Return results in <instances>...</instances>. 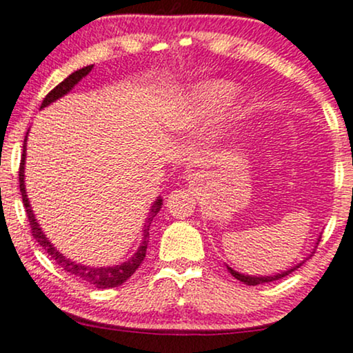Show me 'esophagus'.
I'll return each mask as SVG.
<instances>
[{
  "label": "esophagus",
  "instance_id": "esophagus-1",
  "mask_svg": "<svg viewBox=\"0 0 353 353\" xmlns=\"http://www.w3.org/2000/svg\"><path fill=\"white\" fill-rule=\"evenodd\" d=\"M185 181H188L190 185H197L203 181V176L201 172H190V174H188V176H185Z\"/></svg>",
  "mask_w": 353,
  "mask_h": 353
}]
</instances>
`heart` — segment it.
Instances as JSON below:
<instances>
[{
  "mask_svg": "<svg viewBox=\"0 0 353 353\" xmlns=\"http://www.w3.org/2000/svg\"><path fill=\"white\" fill-rule=\"evenodd\" d=\"M240 99V87L228 80H209L192 87L165 123L172 131L188 133L222 118Z\"/></svg>",
  "mask_w": 353,
  "mask_h": 353,
  "instance_id": "heart-1",
  "label": "heart"
}]
</instances>
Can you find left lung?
Returning <instances> with one entry per match:
<instances>
[{
  "mask_svg": "<svg viewBox=\"0 0 353 353\" xmlns=\"http://www.w3.org/2000/svg\"><path fill=\"white\" fill-rule=\"evenodd\" d=\"M317 241H319V240H317ZM305 260H307V258H305ZM303 263H304V260L301 261V263H298V265L291 266V268H288V270H284V271H279V273H274V274H266V276H261V274H258V276L243 274V273H239V271H235L233 268H230V266H227V270H228V273H230V274L233 276V278L239 279V281L245 283V284H248V286H256V284L271 283V281H276V279H281V278H284V276L291 274L292 271L298 270L299 266L303 265Z\"/></svg>",
  "mask_w": 353,
  "mask_h": 353,
  "instance_id": "left-lung-1",
  "label": "left lung"
}]
</instances>
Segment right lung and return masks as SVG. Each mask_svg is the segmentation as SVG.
<instances>
[{
    "label": "right lung",
    "mask_w": 353,
    "mask_h": 353,
    "mask_svg": "<svg viewBox=\"0 0 353 353\" xmlns=\"http://www.w3.org/2000/svg\"><path fill=\"white\" fill-rule=\"evenodd\" d=\"M92 69H93V65H87V67H83V69H79V70H75L74 74H70L69 77L63 80V82L59 83L54 90H50L48 95H46L41 108L49 107V105L54 103L55 100L62 99L63 95H67V93H69L72 88H74L75 85L80 82V80L90 74ZM26 141H28V134H26V139H24V144H23V158H21V165H19V189H21V195H23V203H24V207H26V215L29 219V225H31L32 236L36 239L37 243H39L42 248L48 252L49 256L52 258V260L57 263V265L61 266L63 271H65V273L72 274L74 278H77V279H80V281H83L87 284H92V286L99 288V290H108V288L120 286V284L125 283L126 279H130V276L133 274L136 270H138V266L141 265L144 256H146L148 241H150V227H151V222L154 220L156 215H158V212L161 210L163 199L158 197L154 202H152L150 214H148V217H146V223H144L143 240H141V243H139L138 250H136V253L130 258V260H126L125 263H120V265H113V266H88V265H82V263L70 260V258L63 256V254L59 252V250L55 248L52 243H50L48 236H46V233L42 232L41 225L37 223L36 217H34V212L31 209V203H29V199L26 194V184H24V169H26V144H28Z\"/></svg>",
    "instance_id": "add662e5"
}]
</instances>
